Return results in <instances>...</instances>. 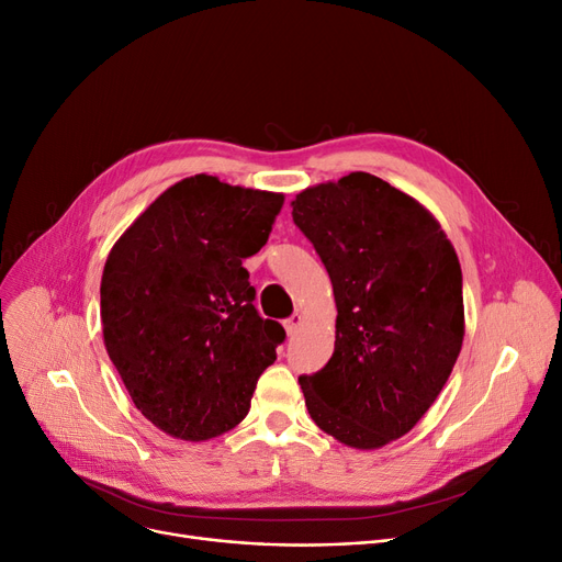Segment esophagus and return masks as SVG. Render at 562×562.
I'll return each instance as SVG.
<instances>
[{
	"label": "esophagus",
	"instance_id": "1",
	"mask_svg": "<svg viewBox=\"0 0 562 562\" xmlns=\"http://www.w3.org/2000/svg\"><path fill=\"white\" fill-rule=\"evenodd\" d=\"M301 326H303V316H301V314H293V316H289V318L284 321L286 337H293V335H296V333L301 330Z\"/></svg>",
	"mask_w": 562,
	"mask_h": 562
}]
</instances>
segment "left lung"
Segmentation results:
<instances>
[{
    "label": "left lung",
    "instance_id": "8db88e82",
    "mask_svg": "<svg viewBox=\"0 0 562 562\" xmlns=\"http://www.w3.org/2000/svg\"><path fill=\"white\" fill-rule=\"evenodd\" d=\"M291 206L337 305L333 358L299 378L310 417L350 449H382L417 426L460 356L456 248L419 200L371 172L307 187Z\"/></svg>",
    "mask_w": 562,
    "mask_h": 562
}]
</instances>
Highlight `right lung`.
Here are the masks:
<instances>
[{
    "label": "right lung",
    "mask_w": 562,
    "mask_h": 562,
    "mask_svg": "<svg viewBox=\"0 0 562 562\" xmlns=\"http://www.w3.org/2000/svg\"><path fill=\"white\" fill-rule=\"evenodd\" d=\"M284 193L193 175L121 234L100 284L104 346L140 415L182 441L239 426L284 328L252 305L244 259L269 241Z\"/></svg>",
    "instance_id": "1"
}]
</instances>
